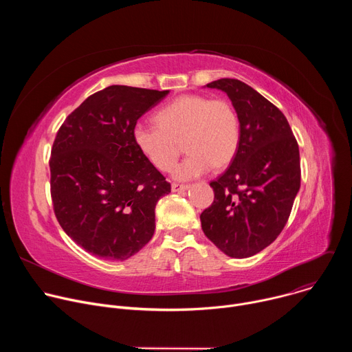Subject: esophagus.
<instances>
[{"instance_id":"1","label":"esophagus","mask_w":352,"mask_h":352,"mask_svg":"<svg viewBox=\"0 0 352 352\" xmlns=\"http://www.w3.org/2000/svg\"><path fill=\"white\" fill-rule=\"evenodd\" d=\"M188 188H189V186L185 185V184H177V182H174V184L171 185V190H173V192H185Z\"/></svg>"}]
</instances>
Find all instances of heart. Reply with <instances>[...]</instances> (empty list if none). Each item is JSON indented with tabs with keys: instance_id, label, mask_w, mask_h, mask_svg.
<instances>
[{
	"instance_id": "obj_1",
	"label": "heart",
	"mask_w": 352,
	"mask_h": 352,
	"mask_svg": "<svg viewBox=\"0 0 352 352\" xmlns=\"http://www.w3.org/2000/svg\"><path fill=\"white\" fill-rule=\"evenodd\" d=\"M155 120L156 124L133 126L135 144L155 168L168 171L182 143L188 156L173 171L177 179L197 178L212 167H226L238 152L239 117L226 98L184 94L162 107Z\"/></svg>"
}]
</instances>
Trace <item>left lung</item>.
I'll use <instances>...</instances> for the list:
<instances>
[{
	"instance_id": "left-lung-1",
	"label": "left lung",
	"mask_w": 352,
	"mask_h": 352,
	"mask_svg": "<svg viewBox=\"0 0 352 352\" xmlns=\"http://www.w3.org/2000/svg\"><path fill=\"white\" fill-rule=\"evenodd\" d=\"M206 86L230 97L241 140L231 166L210 182L214 200L200 223L221 252L249 258L269 246L288 221L300 186L299 148L285 116L255 89L230 78Z\"/></svg>"
}]
</instances>
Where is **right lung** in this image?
<instances>
[{"label": "right lung", "mask_w": 352, "mask_h": 352, "mask_svg": "<svg viewBox=\"0 0 352 352\" xmlns=\"http://www.w3.org/2000/svg\"><path fill=\"white\" fill-rule=\"evenodd\" d=\"M168 90L113 85L89 96L57 132L50 159L56 217L86 252L125 261L155 234V209L171 192L133 140L138 120Z\"/></svg>", "instance_id": "obj_1"}]
</instances>
